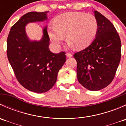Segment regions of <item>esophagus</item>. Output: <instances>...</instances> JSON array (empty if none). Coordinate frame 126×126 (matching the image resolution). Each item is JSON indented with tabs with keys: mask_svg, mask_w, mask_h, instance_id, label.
<instances>
[{
	"mask_svg": "<svg viewBox=\"0 0 126 126\" xmlns=\"http://www.w3.org/2000/svg\"><path fill=\"white\" fill-rule=\"evenodd\" d=\"M66 57H72V54L71 53H67L66 54Z\"/></svg>",
	"mask_w": 126,
	"mask_h": 126,
	"instance_id": "obj_1",
	"label": "esophagus"
}]
</instances>
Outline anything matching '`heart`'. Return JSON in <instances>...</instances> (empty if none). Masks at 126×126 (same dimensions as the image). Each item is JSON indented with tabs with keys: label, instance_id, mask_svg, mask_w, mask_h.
<instances>
[{
	"label": "heart",
	"instance_id": "heart-1",
	"mask_svg": "<svg viewBox=\"0 0 126 126\" xmlns=\"http://www.w3.org/2000/svg\"><path fill=\"white\" fill-rule=\"evenodd\" d=\"M98 30L97 19L92 15L84 13H66L57 16L54 27L50 28V38L56 44L66 41L71 46L80 49L88 46L93 41Z\"/></svg>",
	"mask_w": 126,
	"mask_h": 126
}]
</instances>
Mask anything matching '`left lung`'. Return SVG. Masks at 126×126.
<instances>
[{
  "instance_id": "obj_1",
  "label": "left lung",
  "mask_w": 126,
  "mask_h": 126,
  "mask_svg": "<svg viewBox=\"0 0 126 126\" xmlns=\"http://www.w3.org/2000/svg\"><path fill=\"white\" fill-rule=\"evenodd\" d=\"M98 22L96 38L89 46L75 53L79 83L91 91L107 87L113 80L121 60V42L112 23L94 11Z\"/></svg>"
}]
</instances>
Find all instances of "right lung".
<instances>
[{
    "label": "right lung",
    "mask_w": 126,
    "mask_h": 126,
    "mask_svg": "<svg viewBox=\"0 0 126 126\" xmlns=\"http://www.w3.org/2000/svg\"><path fill=\"white\" fill-rule=\"evenodd\" d=\"M47 12L32 11L23 15L11 28L7 38V57L17 81L25 88L38 93L52 88L66 62L64 52L54 54L49 50L47 27L39 41L29 40L25 33L27 24L46 20Z\"/></svg>",
    "instance_id": "obj_1"
}]
</instances>
